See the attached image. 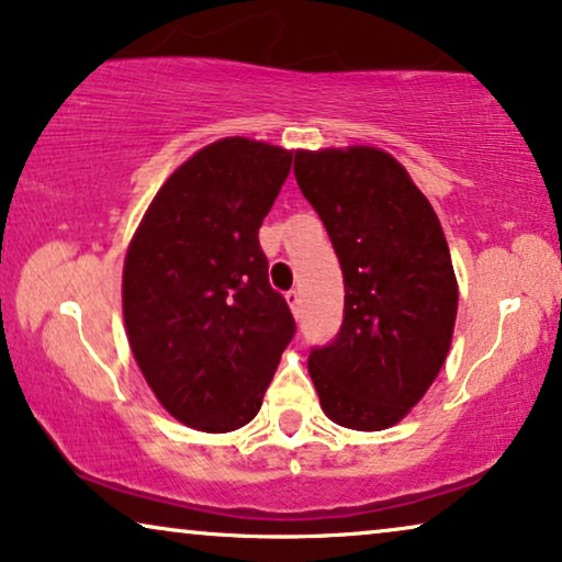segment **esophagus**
<instances>
[{
  "mask_svg": "<svg viewBox=\"0 0 562 562\" xmlns=\"http://www.w3.org/2000/svg\"><path fill=\"white\" fill-rule=\"evenodd\" d=\"M286 302H289L291 312H294V314L302 312V291H299V289H289V291H286Z\"/></svg>",
  "mask_w": 562,
  "mask_h": 562,
  "instance_id": "obj_1",
  "label": "esophagus"
}]
</instances>
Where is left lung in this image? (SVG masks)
I'll use <instances>...</instances> for the list:
<instances>
[{
  "label": "left lung",
  "mask_w": 562,
  "mask_h": 562,
  "mask_svg": "<svg viewBox=\"0 0 562 562\" xmlns=\"http://www.w3.org/2000/svg\"><path fill=\"white\" fill-rule=\"evenodd\" d=\"M294 176L345 281L342 325L310 352L322 409L360 432L386 429L425 396L450 350L458 283L448 240L389 153L299 150Z\"/></svg>",
  "instance_id": "obj_1"
}]
</instances>
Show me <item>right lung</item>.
Returning <instances> with one entry per match:
<instances>
[{
	"mask_svg": "<svg viewBox=\"0 0 562 562\" xmlns=\"http://www.w3.org/2000/svg\"><path fill=\"white\" fill-rule=\"evenodd\" d=\"M291 153L225 137L176 168L130 243L122 310L158 402L183 425L233 432L256 417L296 333L268 283L258 229Z\"/></svg>",
	"mask_w": 562,
	"mask_h": 562,
	"instance_id": "right-lung-1",
	"label": "right lung"
}]
</instances>
